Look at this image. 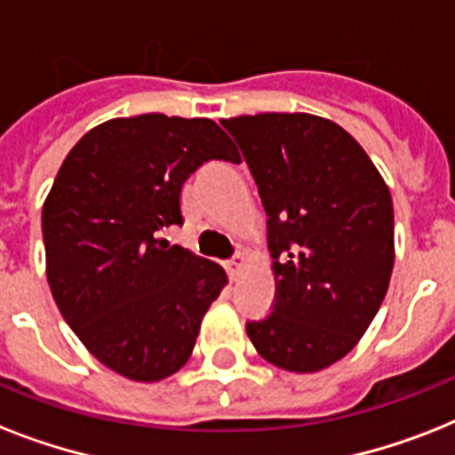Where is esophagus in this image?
<instances>
[{
	"instance_id": "obj_1",
	"label": "esophagus",
	"mask_w": 455,
	"mask_h": 455,
	"mask_svg": "<svg viewBox=\"0 0 455 455\" xmlns=\"http://www.w3.org/2000/svg\"><path fill=\"white\" fill-rule=\"evenodd\" d=\"M245 262H248V259H245V255H243V252H238V255L234 257V259H231V262L227 264V269H228V276L234 278H238L241 276V271L245 269Z\"/></svg>"
}]
</instances>
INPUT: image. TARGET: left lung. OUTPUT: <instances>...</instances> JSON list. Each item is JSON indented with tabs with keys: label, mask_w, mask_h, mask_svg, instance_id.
I'll return each mask as SVG.
<instances>
[{
	"label": "left lung",
	"mask_w": 455,
	"mask_h": 455,
	"mask_svg": "<svg viewBox=\"0 0 455 455\" xmlns=\"http://www.w3.org/2000/svg\"><path fill=\"white\" fill-rule=\"evenodd\" d=\"M241 146L267 212L274 311L245 331L262 359L316 373L352 352L395 267L392 196L339 124L309 113L221 120Z\"/></svg>",
	"instance_id": "obj_1"
}]
</instances>
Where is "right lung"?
<instances>
[{"label": "right lung", "mask_w": 455, "mask_h": 455, "mask_svg": "<svg viewBox=\"0 0 455 455\" xmlns=\"http://www.w3.org/2000/svg\"><path fill=\"white\" fill-rule=\"evenodd\" d=\"M207 160L238 163L207 117H116L73 146L42 207L46 281L66 323L110 371L177 373L227 285L220 264L170 245L181 186Z\"/></svg>", "instance_id": "obj_1"}]
</instances>
